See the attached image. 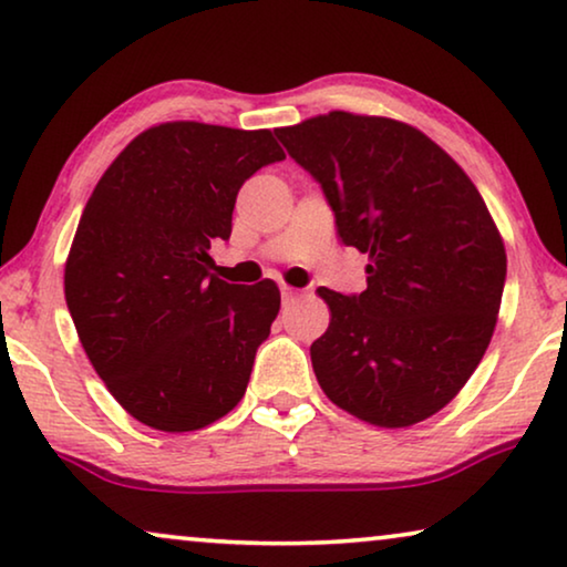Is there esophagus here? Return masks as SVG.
I'll return each mask as SVG.
<instances>
[{
	"label": "esophagus",
	"mask_w": 567,
	"mask_h": 567,
	"mask_svg": "<svg viewBox=\"0 0 567 567\" xmlns=\"http://www.w3.org/2000/svg\"><path fill=\"white\" fill-rule=\"evenodd\" d=\"M281 299H284V307H289V303L297 299V291H293L291 286H281Z\"/></svg>",
	"instance_id": "1"
}]
</instances>
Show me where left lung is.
<instances>
[{
    "label": "left lung",
    "instance_id": "left-lung-1",
    "mask_svg": "<svg viewBox=\"0 0 567 567\" xmlns=\"http://www.w3.org/2000/svg\"><path fill=\"white\" fill-rule=\"evenodd\" d=\"M324 188L344 245L368 252L358 297L317 289L330 327L311 342L327 399L401 430L447 406L478 368L502 307V233L465 171L422 130L327 112L278 127Z\"/></svg>",
    "mask_w": 567,
    "mask_h": 567
}]
</instances>
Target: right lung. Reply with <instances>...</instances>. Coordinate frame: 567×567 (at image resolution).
Listing matches in <instances>:
<instances>
[{
	"mask_svg": "<svg viewBox=\"0 0 567 567\" xmlns=\"http://www.w3.org/2000/svg\"><path fill=\"white\" fill-rule=\"evenodd\" d=\"M284 158L270 130L178 120L143 130L96 182L65 258V303L137 422L194 432L245 396L281 291L270 278L223 281L209 245L233 233L245 178Z\"/></svg>",
	"mask_w": 567,
	"mask_h": 567,
	"instance_id": "1",
	"label": "right lung"
}]
</instances>
